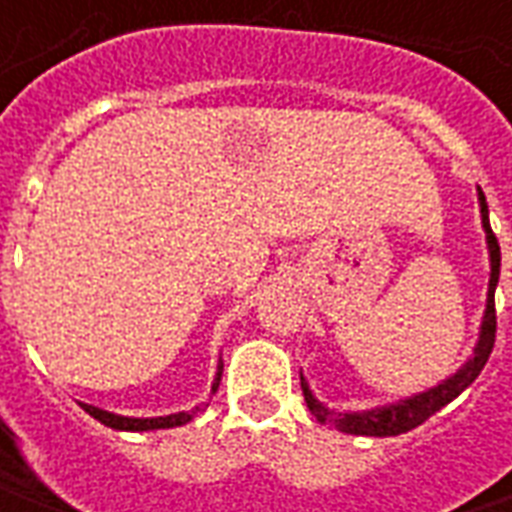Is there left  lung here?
Here are the masks:
<instances>
[{
	"instance_id": "left-lung-1",
	"label": "left lung",
	"mask_w": 512,
	"mask_h": 512,
	"mask_svg": "<svg viewBox=\"0 0 512 512\" xmlns=\"http://www.w3.org/2000/svg\"><path fill=\"white\" fill-rule=\"evenodd\" d=\"M477 200H480V216H483L485 241H488V257H491V279H488V299H485L483 323H480V337L474 345V354L466 359V365L461 370H455L450 378H444L441 384L430 386L425 392L403 397L397 403L389 406L370 408V411H334L326 408L312 395L310 384L301 376V392L307 400V408L312 411V417L318 419L321 425L340 430V433H354V436H400L406 430L417 428L425 419L433 417L436 411L452 403L455 397L461 395L466 386L472 384L474 378L480 376V370L488 362V356L494 351L496 340V310H494V293L496 282H499V266H502V255H499V241H496L491 222H488V202H485L483 189H477Z\"/></svg>"
}]
</instances>
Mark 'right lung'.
<instances>
[{
    "label": "right lung",
    "instance_id": "add662e5",
    "mask_svg": "<svg viewBox=\"0 0 512 512\" xmlns=\"http://www.w3.org/2000/svg\"><path fill=\"white\" fill-rule=\"evenodd\" d=\"M222 362H219V370H216V378H213V392L219 389V381H222ZM84 411L95 417L101 425L106 428H115V430H161V428H178V425H186L191 419L197 417L200 411H205L208 403H200V406H194L191 411H178V414H167V417H120V414H112V411H104V408L98 406H87L82 403Z\"/></svg>",
    "mask_w": 512,
    "mask_h": 512
}]
</instances>
